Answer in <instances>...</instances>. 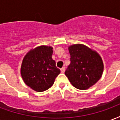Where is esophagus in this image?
<instances>
[{"label":"esophagus","instance_id":"obj_1","mask_svg":"<svg viewBox=\"0 0 120 120\" xmlns=\"http://www.w3.org/2000/svg\"><path fill=\"white\" fill-rule=\"evenodd\" d=\"M60 71H61V73H64L65 72V68H62L60 69Z\"/></svg>","mask_w":120,"mask_h":120}]
</instances>
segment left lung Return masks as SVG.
Listing matches in <instances>:
<instances>
[{
	"label": "left lung",
	"mask_w": 120,
	"mask_h": 120,
	"mask_svg": "<svg viewBox=\"0 0 120 120\" xmlns=\"http://www.w3.org/2000/svg\"><path fill=\"white\" fill-rule=\"evenodd\" d=\"M71 63L65 75L75 87L86 90L94 86L102 76L103 63L100 55L82 44L68 47Z\"/></svg>",
	"instance_id": "obj_1"
}]
</instances>
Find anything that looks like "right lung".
Returning <instances> with one entry per match:
<instances>
[{"mask_svg": "<svg viewBox=\"0 0 120 120\" xmlns=\"http://www.w3.org/2000/svg\"><path fill=\"white\" fill-rule=\"evenodd\" d=\"M52 47L40 45L32 49L22 60L20 73L24 83L37 92L47 90L60 73L52 60Z\"/></svg>", "mask_w": 120, "mask_h": 120, "instance_id": "obj_1", "label": "right lung"}]
</instances>
